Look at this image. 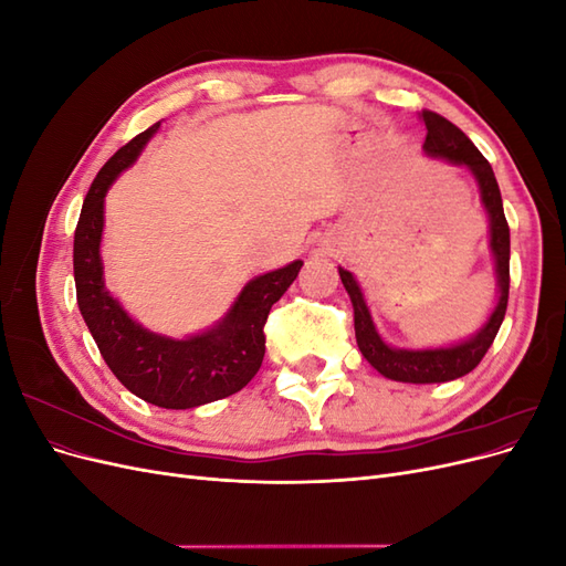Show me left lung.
Segmentation results:
<instances>
[{"instance_id":"left-lung-1","label":"left lung","mask_w":566,"mask_h":566,"mask_svg":"<svg viewBox=\"0 0 566 566\" xmlns=\"http://www.w3.org/2000/svg\"><path fill=\"white\" fill-rule=\"evenodd\" d=\"M420 119L427 127V136L422 144L424 156L465 167L479 186V198H482L489 217V250L493 254L495 285H499V300H495V306L482 328L468 339L455 342V345L434 349H399L387 345L378 328H375L364 290L354 279V273L339 266V279L354 306L356 345L361 349L366 361L389 380L430 385L449 382L474 370L489 352V347L493 345L495 335H499L510 293V229L503 212L501 188L499 181H495L489 160L476 150V146L465 134H462L453 123H449L447 117H441L432 111H422Z\"/></svg>"}]
</instances>
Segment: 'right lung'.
I'll return each mask as SVG.
<instances>
[{
	"instance_id": "obj_1",
	"label": "right lung",
	"mask_w": 566,
	"mask_h": 566,
	"mask_svg": "<svg viewBox=\"0 0 566 566\" xmlns=\"http://www.w3.org/2000/svg\"><path fill=\"white\" fill-rule=\"evenodd\" d=\"M158 129L160 123L134 136L101 167L80 212L73 269L80 314L115 378L153 406L184 410L231 397L254 378L264 358L266 316L304 262L295 260L245 283L224 318L202 333L175 339L136 323L104 281V208L113 181L136 163Z\"/></svg>"
}]
</instances>
